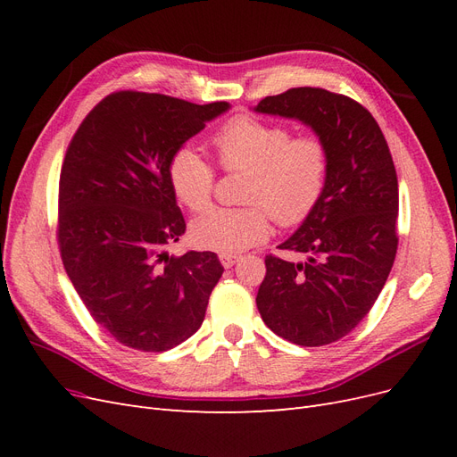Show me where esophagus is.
Instances as JSON below:
<instances>
[{"mask_svg": "<svg viewBox=\"0 0 457 457\" xmlns=\"http://www.w3.org/2000/svg\"><path fill=\"white\" fill-rule=\"evenodd\" d=\"M219 259H220V262H223V267L225 269H230V267H234V265H237V262H238V255H219Z\"/></svg>", "mask_w": 457, "mask_h": 457, "instance_id": "1", "label": "esophagus"}]
</instances>
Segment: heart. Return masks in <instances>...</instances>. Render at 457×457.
Wrapping results in <instances>:
<instances>
[{
  "label": "heart",
  "instance_id": "heart-1",
  "mask_svg": "<svg viewBox=\"0 0 457 457\" xmlns=\"http://www.w3.org/2000/svg\"><path fill=\"white\" fill-rule=\"evenodd\" d=\"M213 145L223 168L250 171L245 207H215L192 223V240L205 250L240 253L267 240L269 213L282 227L301 223L318 204L328 177V150L316 137L292 139L282 126L238 116L220 128ZM170 181L188 210L210 207L215 170L195 146L179 148L170 162Z\"/></svg>",
  "mask_w": 457,
  "mask_h": 457
}]
</instances>
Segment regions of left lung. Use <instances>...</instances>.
<instances>
[{
	"label": "left lung",
	"instance_id": "left-lung-1",
	"mask_svg": "<svg viewBox=\"0 0 457 457\" xmlns=\"http://www.w3.org/2000/svg\"><path fill=\"white\" fill-rule=\"evenodd\" d=\"M259 114L297 120L328 150L322 196L280 250L267 255L257 309L276 336L320 347L370 312L396 255L398 181L389 146L368 110L345 95L294 87L265 96Z\"/></svg>",
	"mask_w": 457,
	"mask_h": 457
}]
</instances>
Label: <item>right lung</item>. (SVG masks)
I'll list each match as a JSON object with an SVG mask.
<instances>
[{"mask_svg": "<svg viewBox=\"0 0 457 457\" xmlns=\"http://www.w3.org/2000/svg\"><path fill=\"white\" fill-rule=\"evenodd\" d=\"M228 108L120 91L91 110L66 150L61 257L95 322L126 347L170 351L204 322L225 269L213 252H168L187 228L170 162Z\"/></svg>", "mask_w": 457, "mask_h": 457, "instance_id": "obj_1", "label": "right lung"}]
</instances>
